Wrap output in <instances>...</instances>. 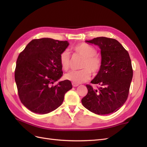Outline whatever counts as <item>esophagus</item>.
<instances>
[{
	"label": "esophagus",
	"instance_id": "1",
	"mask_svg": "<svg viewBox=\"0 0 147 147\" xmlns=\"http://www.w3.org/2000/svg\"><path fill=\"white\" fill-rule=\"evenodd\" d=\"M72 86L74 87H76V86H78L79 85L78 83H74V82H72Z\"/></svg>",
	"mask_w": 147,
	"mask_h": 147
}]
</instances>
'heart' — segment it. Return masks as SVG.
Listing matches in <instances>:
<instances>
[{
  "mask_svg": "<svg viewBox=\"0 0 147 147\" xmlns=\"http://www.w3.org/2000/svg\"><path fill=\"white\" fill-rule=\"evenodd\" d=\"M72 49L84 59L80 66L82 70L66 74L64 75L66 80L76 83H81L90 80L91 72L94 75L99 72L102 68V61L99 56L96 55L97 50L95 48L86 43H81ZM59 61L62 69L64 71L69 70L70 57L67 51H64L61 53Z\"/></svg>",
  "mask_w": 147,
  "mask_h": 147,
  "instance_id": "heart-1",
  "label": "heart"
}]
</instances>
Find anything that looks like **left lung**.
I'll return each instance as SVG.
<instances>
[{
	"instance_id": "8db88e82",
	"label": "left lung",
	"mask_w": 147,
	"mask_h": 147,
	"mask_svg": "<svg viewBox=\"0 0 147 147\" xmlns=\"http://www.w3.org/2000/svg\"><path fill=\"white\" fill-rule=\"evenodd\" d=\"M100 48L102 65L91 82L99 84L97 90L86 84L88 93L83 105L92 113L107 115L117 112L125 103L129 92L133 70L129 55L114 38L97 37L86 41Z\"/></svg>"
}]
</instances>
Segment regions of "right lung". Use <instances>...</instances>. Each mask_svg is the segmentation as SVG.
I'll use <instances>...</instances> for the list:
<instances>
[{
    "instance_id": "obj_1",
    "label": "right lung",
    "mask_w": 147,
    "mask_h": 147,
    "mask_svg": "<svg viewBox=\"0 0 147 147\" xmlns=\"http://www.w3.org/2000/svg\"><path fill=\"white\" fill-rule=\"evenodd\" d=\"M69 45L50 38L34 39L19 55L15 70L18 93L31 112L46 114L55 110L72 88L68 80L53 85L63 76L59 56Z\"/></svg>"
}]
</instances>
